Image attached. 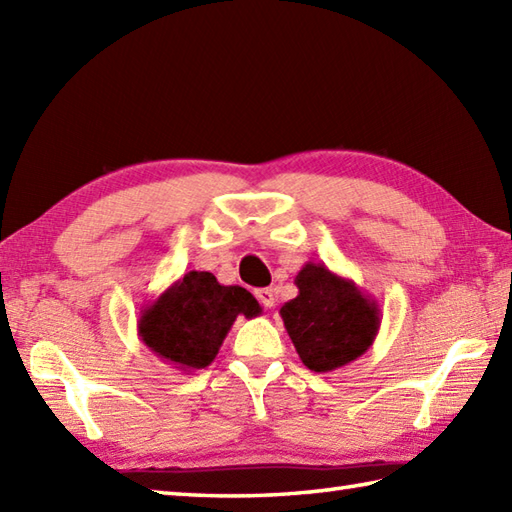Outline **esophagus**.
<instances>
[{"instance_id": "esophagus-1", "label": "esophagus", "mask_w": 512, "mask_h": 512, "mask_svg": "<svg viewBox=\"0 0 512 512\" xmlns=\"http://www.w3.org/2000/svg\"><path fill=\"white\" fill-rule=\"evenodd\" d=\"M255 297L259 299V303H262L264 308H273L275 306V290H270V288H262V290H257L255 292Z\"/></svg>"}]
</instances>
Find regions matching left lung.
Returning <instances> with one entry per match:
<instances>
[{"instance_id": "left-lung-1", "label": "left lung", "mask_w": 512, "mask_h": 512, "mask_svg": "<svg viewBox=\"0 0 512 512\" xmlns=\"http://www.w3.org/2000/svg\"><path fill=\"white\" fill-rule=\"evenodd\" d=\"M295 284L299 295L284 303L279 314L303 365L319 374L334 372L372 347L383 314L378 301L352 279L308 262Z\"/></svg>"}]
</instances>
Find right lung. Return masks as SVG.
Wrapping results in <instances>:
<instances>
[{
  "label": "right lung",
  "mask_w": 512,
  "mask_h": 512,
  "mask_svg": "<svg viewBox=\"0 0 512 512\" xmlns=\"http://www.w3.org/2000/svg\"><path fill=\"white\" fill-rule=\"evenodd\" d=\"M239 314L253 319L262 306L246 288L191 270L140 310L138 336L162 363L187 374L215 361Z\"/></svg>",
  "instance_id": "obj_1"
}]
</instances>
